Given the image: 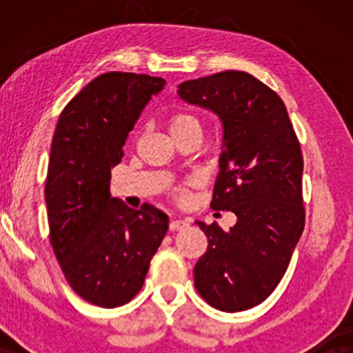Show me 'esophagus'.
Wrapping results in <instances>:
<instances>
[{"instance_id": "34e87169", "label": "esophagus", "mask_w": 353, "mask_h": 353, "mask_svg": "<svg viewBox=\"0 0 353 353\" xmlns=\"http://www.w3.org/2000/svg\"><path fill=\"white\" fill-rule=\"evenodd\" d=\"M186 226H190L186 220H172L170 221V230L172 231H180V230H185Z\"/></svg>"}]
</instances>
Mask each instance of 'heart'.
Returning <instances> with one entry per match:
<instances>
[{
    "instance_id": "heart-1",
    "label": "heart",
    "mask_w": 353,
    "mask_h": 353,
    "mask_svg": "<svg viewBox=\"0 0 353 353\" xmlns=\"http://www.w3.org/2000/svg\"><path fill=\"white\" fill-rule=\"evenodd\" d=\"M192 127H199V122L192 117V115L188 114H175L172 115L170 122H168V128H170V133L181 132V130H188Z\"/></svg>"
}]
</instances>
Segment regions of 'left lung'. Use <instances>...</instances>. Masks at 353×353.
Here are the masks:
<instances>
[{
  "label": "left lung",
  "instance_id": "8db88e82",
  "mask_svg": "<svg viewBox=\"0 0 353 353\" xmlns=\"http://www.w3.org/2000/svg\"><path fill=\"white\" fill-rule=\"evenodd\" d=\"M178 96L220 120L210 205L236 215L228 231L196 221L209 239L194 267L196 289L216 310H249L281 281L302 236L301 146L281 98L248 72L183 81Z\"/></svg>",
  "mask_w": 353,
  "mask_h": 353
}]
</instances>
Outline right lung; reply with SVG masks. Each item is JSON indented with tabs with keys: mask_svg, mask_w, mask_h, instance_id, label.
I'll use <instances>...</instances> for the list:
<instances>
[{
	"mask_svg": "<svg viewBox=\"0 0 353 353\" xmlns=\"http://www.w3.org/2000/svg\"><path fill=\"white\" fill-rule=\"evenodd\" d=\"M161 77L110 72L91 80L62 110L51 144L45 201L62 273L81 299L120 307L143 288L168 230V215L110 194V170L154 96Z\"/></svg>",
	"mask_w": 353,
	"mask_h": 353,
	"instance_id": "1",
	"label": "right lung"
}]
</instances>
